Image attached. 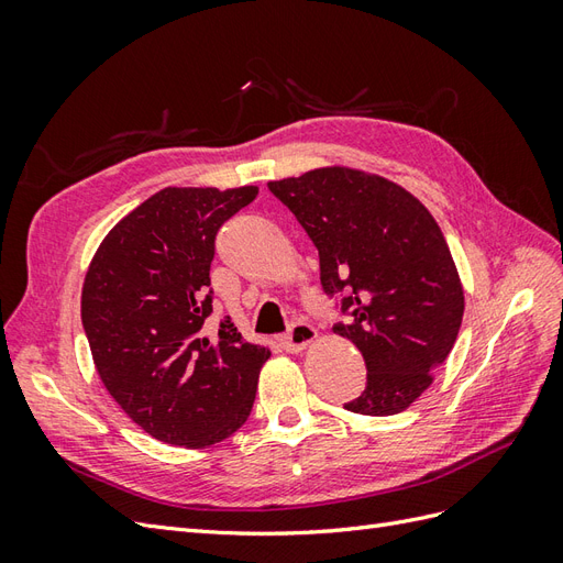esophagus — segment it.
Returning <instances> with one entry per match:
<instances>
[{"mask_svg": "<svg viewBox=\"0 0 563 563\" xmlns=\"http://www.w3.org/2000/svg\"><path fill=\"white\" fill-rule=\"evenodd\" d=\"M317 340L314 327L305 321H296L291 329H288L286 335H282V347L288 352H302L308 345H312Z\"/></svg>", "mask_w": 563, "mask_h": 563, "instance_id": "34e87169", "label": "esophagus"}]
</instances>
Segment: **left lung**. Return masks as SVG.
<instances>
[{
    "mask_svg": "<svg viewBox=\"0 0 563 563\" xmlns=\"http://www.w3.org/2000/svg\"><path fill=\"white\" fill-rule=\"evenodd\" d=\"M319 251L321 286L347 294L333 331L362 352L368 383L345 404L362 416L406 411L455 345L465 291L455 261L424 203L385 176L319 166L267 183Z\"/></svg>",
    "mask_w": 563,
    "mask_h": 563,
    "instance_id": "obj_1",
    "label": "left lung"
}]
</instances>
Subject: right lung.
Here are the masks:
<instances>
[{"label": "right lung", "mask_w": 563, "mask_h": 563, "mask_svg": "<svg viewBox=\"0 0 563 563\" xmlns=\"http://www.w3.org/2000/svg\"><path fill=\"white\" fill-rule=\"evenodd\" d=\"M258 187H164L106 234L81 286V323L119 408L164 444L207 449L246 422L269 347L230 319L216 333L207 286L220 225Z\"/></svg>", "instance_id": "1"}]
</instances>
